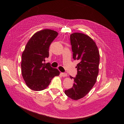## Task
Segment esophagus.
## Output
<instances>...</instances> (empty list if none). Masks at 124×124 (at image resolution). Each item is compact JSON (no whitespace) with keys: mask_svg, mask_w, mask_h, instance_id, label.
<instances>
[{"mask_svg":"<svg viewBox=\"0 0 124 124\" xmlns=\"http://www.w3.org/2000/svg\"><path fill=\"white\" fill-rule=\"evenodd\" d=\"M61 76H62V77H63L67 76V73H61Z\"/></svg>","mask_w":124,"mask_h":124,"instance_id":"obj_1","label":"esophagus"}]
</instances>
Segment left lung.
<instances>
[{
  "label": "left lung",
  "instance_id": "8db88e82",
  "mask_svg": "<svg viewBox=\"0 0 124 124\" xmlns=\"http://www.w3.org/2000/svg\"><path fill=\"white\" fill-rule=\"evenodd\" d=\"M73 58L79 61L77 65V74L72 88L65 90L70 99L79 100L85 96L96 82L99 74L100 53L95 43L88 36L79 32L70 35Z\"/></svg>",
  "mask_w": 124,
  "mask_h": 124
}]
</instances>
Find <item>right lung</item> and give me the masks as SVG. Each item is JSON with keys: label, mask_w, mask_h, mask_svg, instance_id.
Listing matches in <instances>:
<instances>
[{"label": "right lung", "mask_w": 124, "mask_h": 124, "mask_svg": "<svg viewBox=\"0 0 124 124\" xmlns=\"http://www.w3.org/2000/svg\"><path fill=\"white\" fill-rule=\"evenodd\" d=\"M58 35L55 31L43 30L35 33L26 45L22 56V74L27 85L32 90L46 88L53 78L60 74L57 69L45 63L49 57L50 46Z\"/></svg>", "instance_id": "add662e5"}]
</instances>
